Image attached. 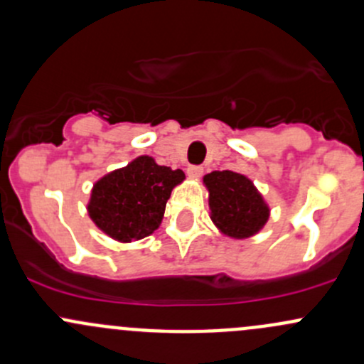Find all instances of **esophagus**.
Returning <instances> with one entry per match:
<instances>
[{
  "mask_svg": "<svg viewBox=\"0 0 364 364\" xmlns=\"http://www.w3.org/2000/svg\"><path fill=\"white\" fill-rule=\"evenodd\" d=\"M202 172H204V167H200V166H190L188 169H186V174H188L190 178H193V179L200 178Z\"/></svg>",
  "mask_w": 364,
  "mask_h": 364,
  "instance_id": "obj_1",
  "label": "esophagus"
}]
</instances>
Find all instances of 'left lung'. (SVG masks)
I'll return each mask as SVG.
<instances>
[{
	"instance_id": "left-lung-1",
	"label": "left lung",
	"mask_w": 364,
	"mask_h": 364,
	"mask_svg": "<svg viewBox=\"0 0 364 364\" xmlns=\"http://www.w3.org/2000/svg\"><path fill=\"white\" fill-rule=\"evenodd\" d=\"M209 190L211 220L218 230L233 239H247L263 228L270 209L250 178L233 171L204 176Z\"/></svg>"
}]
</instances>
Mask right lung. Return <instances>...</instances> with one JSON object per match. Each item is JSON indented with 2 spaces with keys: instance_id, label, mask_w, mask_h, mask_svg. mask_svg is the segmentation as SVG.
<instances>
[{
  "instance_id": "1",
  "label": "right lung",
  "mask_w": 364,
  "mask_h": 364,
  "mask_svg": "<svg viewBox=\"0 0 364 364\" xmlns=\"http://www.w3.org/2000/svg\"><path fill=\"white\" fill-rule=\"evenodd\" d=\"M185 179L181 169L159 166L151 156L102 176L90 193V220L118 242L148 237L162 223L172 188Z\"/></svg>"
}]
</instances>
